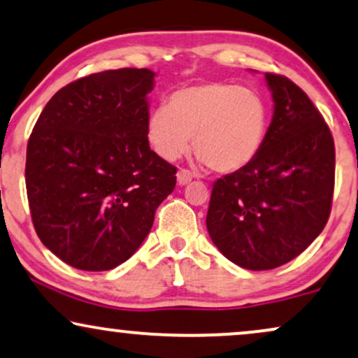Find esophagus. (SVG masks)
Wrapping results in <instances>:
<instances>
[{
	"mask_svg": "<svg viewBox=\"0 0 358 358\" xmlns=\"http://www.w3.org/2000/svg\"><path fill=\"white\" fill-rule=\"evenodd\" d=\"M176 180H178V185H188L193 180L192 171L185 170V169L178 170V173H176Z\"/></svg>",
	"mask_w": 358,
	"mask_h": 358,
	"instance_id": "1",
	"label": "esophagus"
}]
</instances>
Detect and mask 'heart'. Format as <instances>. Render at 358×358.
Instances as JSON below:
<instances>
[{"label":"heart","mask_w":358,"mask_h":358,"mask_svg":"<svg viewBox=\"0 0 358 358\" xmlns=\"http://www.w3.org/2000/svg\"><path fill=\"white\" fill-rule=\"evenodd\" d=\"M269 129V107L259 92L229 83H201L176 89L169 106L153 108L148 142L158 157L176 160L189 148L211 170L233 173L261 152Z\"/></svg>","instance_id":"heart-1"}]
</instances>
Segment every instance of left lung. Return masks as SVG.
<instances>
[{
	"label": "left lung",
	"instance_id": "8db88e82",
	"mask_svg": "<svg viewBox=\"0 0 358 358\" xmlns=\"http://www.w3.org/2000/svg\"><path fill=\"white\" fill-rule=\"evenodd\" d=\"M274 114L261 152L213 183L206 215L215 246L234 264L274 269L299 256L327 224L336 182L329 125L286 76L266 74Z\"/></svg>",
	"mask_w": 358,
	"mask_h": 358
}]
</instances>
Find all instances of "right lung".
Here are the masks:
<instances>
[{
    "mask_svg": "<svg viewBox=\"0 0 358 358\" xmlns=\"http://www.w3.org/2000/svg\"><path fill=\"white\" fill-rule=\"evenodd\" d=\"M155 72L103 71L57 90L26 150V192L36 233L66 264L108 271L138 250L176 166L150 150Z\"/></svg>",
    "mask_w": 358,
    "mask_h": 358,
    "instance_id": "add662e5",
    "label": "right lung"
}]
</instances>
